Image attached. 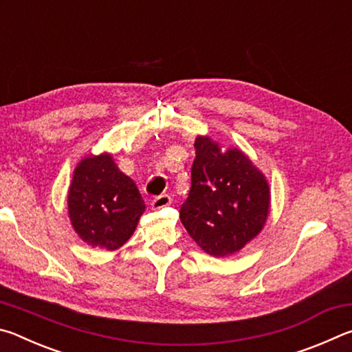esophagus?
Masks as SVG:
<instances>
[{
	"label": "esophagus",
	"instance_id": "1",
	"mask_svg": "<svg viewBox=\"0 0 352 352\" xmlns=\"http://www.w3.org/2000/svg\"><path fill=\"white\" fill-rule=\"evenodd\" d=\"M170 204H172L170 195L162 194V195H158V197H155V199L152 200V208H153V210H162V208L169 206Z\"/></svg>",
	"mask_w": 352,
	"mask_h": 352
}]
</instances>
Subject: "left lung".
I'll list each match as a JSON object with an SVG mask.
<instances>
[{"mask_svg": "<svg viewBox=\"0 0 352 352\" xmlns=\"http://www.w3.org/2000/svg\"><path fill=\"white\" fill-rule=\"evenodd\" d=\"M190 190L180 208L184 228L205 253L225 258L239 252L264 228L270 188L239 148L197 136Z\"/></svg>", "mask_w": 352, "mask_h": 352, "instance_id": "left-lung-1", "label": "left lung"}]
</instances>
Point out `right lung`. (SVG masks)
Wrapping results in <instances>:
<instances>
[{
  "instance_id": "obj_1",
  "label": "right lung",
  "mask_w": 352,
  "mask_h": 352,
  "mask_svg": "<svg viewBox=\"0 0 352 352\" xmlns=\"http://www.w3.org/2000/svg\"><path fill=\"white\" fill-rule=\"evenodd\" d=\"M146 205L132 178L110 153L88 155L76 166L68 189L71 225L93 248L122 247L138 225Z\"/></svg>"
}]
</instances>
